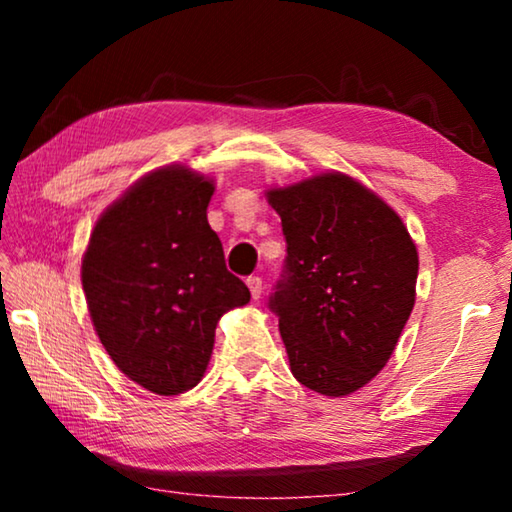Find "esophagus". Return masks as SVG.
<instances>
[{
    "instance_id": "esophagus-1",
    "label": "esophagus",
    "mask_w": 512,
    "mask_h": 512,
    "mask_svg": "<svg viewBox=\"0 0 512 512\" xmlns=\"http://www.w3.org/2000/svg\"><path fill=\"white\" fill-rule=\"evenodd\" d=\"M246 284H248L250 296H253V300L262 298V277H259V275H250L248 280H246Z\"/></svg>"
}]
</instances>
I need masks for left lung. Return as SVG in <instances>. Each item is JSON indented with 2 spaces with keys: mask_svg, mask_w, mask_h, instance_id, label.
I'll use <instances>...</instances> for the list:
<instances>
[{
  "mask_svg": "<svg viewBox=\"0 0 512 512\" xmlns=\"http://www.w3.org/2000/svg\"><path fill=\"white\" fill-rule=\"evenodd\" d=\"M287 239L268 307L280 318L291 372L343 397L386 366L415 305L418 250L377 194L345 173L268 192Z\"/></svg>",
  "mask_w": 512,
  "mask_h": 512,
  "instance_id": "left-lung-1",
  "label": "left lung"
}]
</instances>
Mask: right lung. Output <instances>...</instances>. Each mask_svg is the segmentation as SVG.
Returning <instances> with one entry per match:
<instances>
[{
	"label": "right lung",
	"mask_w": 512,
	"mask_h": 512,
	"mask_svg": "<svg viewBox=\"0 0 512 512\" xmlns=\"http://www.w3.org/2000/svg\"><path fill=\"white\" fill-rule=\"evenodd\" d=\"M212 194V180L180 164L153 171L101 214L83 255L99 341L151 393L194 388L210 363L219 318L250 300L207 223Z\"/></svg>",
	"instance_id": "1"
}]
</instances>
